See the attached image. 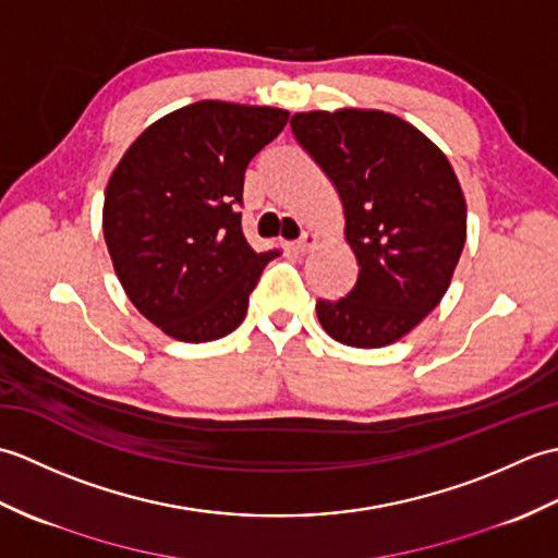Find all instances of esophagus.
I'll return each instance as SVG.
<instances>
[{"mask_svg":"<svg viewBox=\"0 0 558 558\" xmlns=\"http://www.w3.org/2000/svg\"><path fill=\"white\" fill-rule=\"evenodd\" d=\"M314 242H316V234H312V232H304L298 242L292 244V248L294 252H300V254H304L306 248H312L314 246Z\"/></svg>","mask_w":558,"mask_h":558,"instance_id":"1","label":"esophagus"}]
</instances>
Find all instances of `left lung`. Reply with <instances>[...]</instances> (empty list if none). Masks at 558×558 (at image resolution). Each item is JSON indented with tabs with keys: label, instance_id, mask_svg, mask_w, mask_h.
I'll list each match as a JSON object with an SVG mask.
<instances>
[{
	"label": "left lung",
	"instance_id": "left-lung-1",
	"mask_svg": "<svg viewBox=\"0 0 558 558\" xmlns=\"http://www.w3.org/2000/svg\"><path fill=\"white\" fill-rule=\"evenodd\" d=\"M298 144L333 182L357 258L354 288L318 300L326 333L384 348L441 302L465 246L468 208L448 158L400 117L378 110L300 112Z\"/></svg>",
	"mask_w": 558,
	"mask_h": 558
}]
</instances>
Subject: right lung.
Here are the masks:
<instances>
[{"label":"right lung","mask_w":558,"mask_h":558,"mask_svg":"<svg viewBox=\"0 0 558 558\" xmlns=\"http://www.w3.org/2000/svg\"><path fill=\"white\" fill-rule=\"evenodd\" d=\"M290 120L256 105L201 100L141 134L105 189L102 234L129 300L184 342L244 322L248 294L278 252L242 232L244 172Z\"/></svg>","instance_id":"add662e5"}]
</instances>
